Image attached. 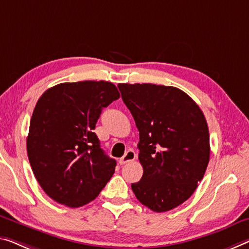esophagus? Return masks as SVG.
Segmentation results:
<instances>
[{
  "label": "esophagus",
  "mask_w": 249,
  "mask_h": 249,
  "mask_svg": "<svg viewBox=\"0 0 249 249\" xmlns=\"http://www.w3.org/2000/svg\"><path fill=\"white\" fill-rule=\"evenodd\" d=\"M136 157H137L136 156V152L133 151V150H131V149H130V150H128L127 152H125L124 157H121V158L119 159V163L120 164H124V163H127V162L133 161V160L136 159Z\"/></svg>",
  "instance_id": "34e87169"
}]
</instances>
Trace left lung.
I'll list each match as a JSON object with an SVG mask.
<instances>
[{
    "label": "left lung",
    "instance_id": "1",
    "mask_svg": "<svg viewBox=\"0 0 249 249\" xmlns=\"http://www.w3.org/2000/svg\"><path fill=\"white\" fill-rule=\"evenodd\" d=\"M121 98L139 130L141 204L156 213L185 202L204 177L210 155L207 121L198 105L175 87L120 83Z\"/></svg>",
    "mask_w": 249,
    "mask_h": 249
}]
</instances>
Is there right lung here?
Returning a JSON list of instances; mask_svg holds the SVG:
<instances>
[{
	"instance_id": "1",
	"label": "right lung",
	"mask_w": 249,
	"mask_h": 249,
	"mask_svg": "<svg viewBox=\"0 0 249 249\" xmlns=\"http://www.w3.org/2000/svg\"><path fill=\"white\" fill-rule=\"evenodd\" d=\"M120 98L107 81L60 83L37 100L26 139L29 161L42 189L71 208L89 204L105 188L116 160L93 132L102 109Z\"/></svg>"
}]
</instances>
